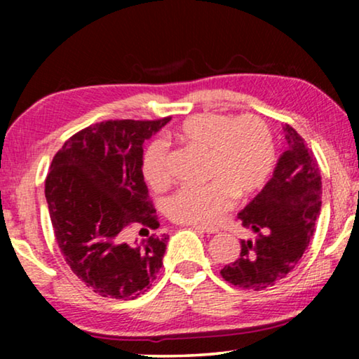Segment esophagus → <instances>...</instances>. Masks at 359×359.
<instances>
[{
    "mask_svg": "<svg viewBox=\"0 0 359 359\" xmlns=\"http://www.w3.org/2000/svg\"><path fill=\"white\" fill-rule=\"evenodd\" d=\"M188 227L201 230V232H205V233H219L217 227H205V225H196V224H188Z\"/></svg>",
    "mask_w": 359,
    "mask_h": 359,
    "instance_id": "obj_1",
    "label": "esophagus"
}]
</instances>
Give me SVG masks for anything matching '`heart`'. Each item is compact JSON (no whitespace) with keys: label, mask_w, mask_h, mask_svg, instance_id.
<instances>
[{"label":"heart","mask_w":359,"mask_h":359,"mask_svg":"<svg viewBox=\"0 0 359 359\" xmlns=\"http://www.w3.org/2000/svg\"><path fill=\"white\" fill-rule=\"evenodd\" d=\"M186 144L208 150L204 184H186L166 203L170 219L180 224L214 222L232 205L233 193L248 196L266 183L274 165V142L266 122L258 116L235 117L198 114L176 130ZM142 176L151 189L161 191L171 183L168 145L154 140L140 161Z\"/></svg>","instance_id":"obj_1"}]
</instances>
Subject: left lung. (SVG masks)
Masks as SVG:
<instances>
[{
	"label": "left lung",
	"instance_id": "obj_1",
	"mask_svg": "<svg viewBox=\"0 0 359 359\" xmlns=\"http://www.w3.org/2000/svg\"><path fill=\"white\" fill-rule=\"evenodd\" d=\"M283 130L287 150L273 178L237 215L255 237L240 240V258L220 271L242 289L262 291L286 278L311 243L320 215L322 176L313 151L291 126L284 124Z\"/></svg>",
	"mask_w": 359,
	"mask_h": 359
}]
</instances>
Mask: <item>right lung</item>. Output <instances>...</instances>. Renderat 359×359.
Returning a JSON list of instances; mask_svg holds the SVG:
<instances>
[{"mask_svg":"<svg viewBox=\"0 0 359 359\" xmlns=\"http://www.w3.org/2000/svg\"><path fill=\"white\" fill-rule=\"evenodd\" d=\"M158 121H104L76 132L53 156L46 180L53 233L68 266L102 297L137 299L163 264L168 235L149 198L140 161ZM147 232L140 245L123 242L127 228Z\"/></svg>","mask_w":359,"mask_h":359,"instance_id":"obj_1","label":"right lung"}]
</instances>
